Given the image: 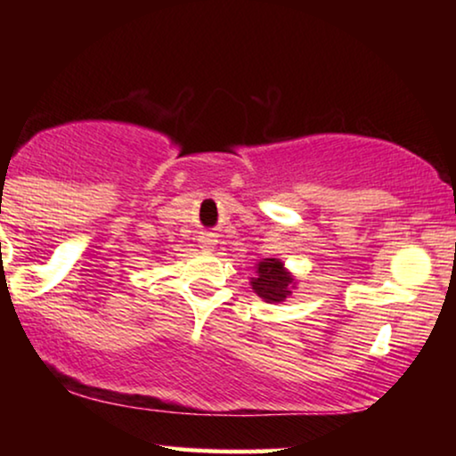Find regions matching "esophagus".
Returning a JSON list of instances; mask_svg holds the SVG:
<instances>
[{
    "label": "esophagus",
    "mask_w": 456,
    "mask_h": 456,
    "mask_svg": "<svg viewBox=\"0 0 456 456\" xmlns=\"http://www.w3.org/2000/svg\"><path fill=\"white\" fill-rule=\"evenodd\" d=\"M216 242H217L216 234H205L203 239H201V247L205 248V251H211V248L216 247Z\"/></svg>",
    "instance_id": "1"
}]
</instances>
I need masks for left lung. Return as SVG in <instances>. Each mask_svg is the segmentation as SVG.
I'll return each mask as SVG.
<instances>
[{"instance_id":"1","label":"left lung","mask_w":456,"mask_h":456,"mask_svg":"<svg viewBox=\"0 0 456 456\" xmlns=\"http://www.w3.org/2000/svg\"><path fill=\"white\" fill-rule=\"evenodd\" d=\"M253 290L267 303H280L290 295L292 278L284 272L278 259H264L257 265V278H253Z\"/></svg>"}]
</instances>
